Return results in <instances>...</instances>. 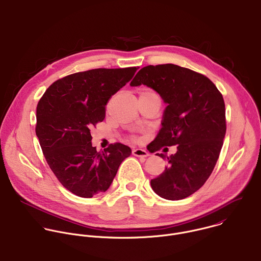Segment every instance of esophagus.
Listing matches in <instances>:
<instances>
[{
    "mask_svg": "<svg viewBox=\"0 0 261 261\" xmlns=\"http://www.w3.org/2000/svg\"><path fill=\"white\" fill-rule=\"evenodd\" d=\"M132 153H133V155L142 156V158H145V156L149 155L148 152H147L145 149H142V148H134V149L132 150Z\"/></svg>",
    "mask_w": 261,
    "mask_h": 261,
    "instance_id": "esophagus-1",
    "label": "esophagus"
}]
</instances>
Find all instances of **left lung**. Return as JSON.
I'll use <instances>...</instances> for the list:
<instances>
[{
  "mask_svg": "<svg viewBox=\"0 0 261 261\" xmlns=\"http://www.w3.org/2000/svg\"><path fill=\"white\" fill-rule=\"evenodd\" d=\"M141 84L167 103L150 151L177 145L174 154L156 153L167 166L151 189L167 200L186 199L203 187L218 160L226 131L222 94L206 75L171 63L142 67L130 85Z\"/></svg>",
  "mask_w": 261,
  "mask_h": 261,
  "instance_id": "left-lung-1",
  "label": "left lung"
}]
</instances>
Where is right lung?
<instances>
[{
  "label": "right lung",
  "instance_id": "1",
  "mask_svg": "<svg viewBox=\"0 0 261 261\" xmlns=\"http://www.w3.org/2000/svg\"><path fill=\"white\" fill-rule=\"evenodd\" d=\"M139 67L95 68L55 81L37 106L36 134L58 181L82 198L108 191L131 148L120 142L103 151L90 130L106 118V106Z\"/></svg>",
  "mask_w": 261,
  "mask_h": 261
}]
</instances>
